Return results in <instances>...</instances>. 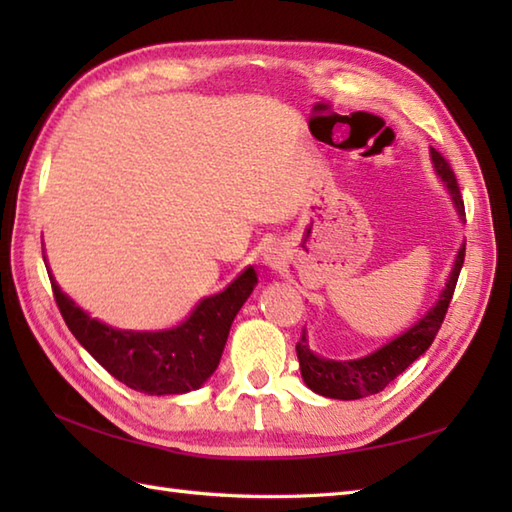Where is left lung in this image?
Segmentation results:
<instances>
[{
	"label": "left lung",
	"instance_id": "1",
	"mask_svg": "<svg viewBox=\"0 0 512 512\" xmlns=\"http://www.w3.org/2000/svg\"><path fill=\"white\" fill-rule=\"evenodd\" d=\"M431 160L440 180L444 182V187H447V191L451 193L455 209H458L460 217L464 220V202H462L460 187H458V180H455L453 169L436 149H431ZM464 250H466V244H462V248L458 250V257H455L447 286H444V290L440 292V299L436 301V306L424 314L416 325H411L407 332H402L387 345L378 347V350L372 354L356 358V361H332V358L317 356L310 350L306 330H303L301 339L297 343V356H299L303 383H306L312 391H317V394L325 398H336V400H358V398H365L383 391L391 380L400 376L413 361H416V358H420L424 352H427L433 339H436V334L444 321V314H447L449 303L453 299L455 284H458L460 270L464 264Z\"/></svg>",
	"mask_w": 512,
	"mask_h": 512
}]
</instances>
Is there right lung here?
<instances>
[{
	"label": "right lung",
	"mask_w": 512,
	"mask_h": 512,
	"mask_svg": "<svg viewBox=\"0 0 512 512\" xmlns=\"http://www.w3.org/2000/svg\"><path fill=\"white\" fill-rule=\"evenodd\" d=\"M48 275L54 301L76 341L116 380L149 396L187 394L209 380L220 365L235 314L257 284V273L248 266L226 290L202 299L178 328L132 332L92 319Z\"/></svg>",
	"instance_id": "add662e5"
}]
</instances>
